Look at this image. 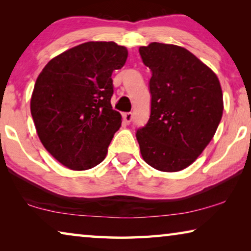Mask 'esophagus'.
<instances>
[{"label": "esophagus", "instance_id": "34e87169", "mask_svg": "<svg viewBox=\"0 0 251 251\" xmlns=\"http://www.w3.org/2000/svg\"><path fill=\"white\" fill-rule=\"evenodd\" d=\"M123 120H124L126 124H130V122L133 121V113L123 114Z\"/></svg>", "mask_w": 251, "mask_h": 251}]
</instances>
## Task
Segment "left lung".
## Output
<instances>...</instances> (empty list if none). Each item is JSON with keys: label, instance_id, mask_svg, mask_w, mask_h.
Instances as JSON below:
<instances>
[{"label": "left lung", "instance_id": "left-lung-1", "mask_svg": "<svg viewBox=\"0 0 251 251\" xmlns=\"http://www.w3.org/2000/svg\"><path fill=\"white\" fill-rule=\"evenodd\" d=\"M143 63L151 72V116L136 131L144 160L161 172L192 165L214 137L224 103L218 77L180 46H141Z\"/></svg>", "mask_w": 251, "mask_h": 251}]
</instances>
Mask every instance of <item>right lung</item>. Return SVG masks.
<instances>
[{"instance_id":"1","label":"right lung","mask_w":251,"mask_h":251,"mask_svg":"<svg viewBox=\"0 0 251 251\" xmlns=\"http://www.w3.org/2000/svg\"><path fill=\"white\" fill-rule=\"evenodd\" d=\"M127 49L87 42L46 64L36 79L31 114L43 146L73 171L95 167L122 124L110 104L112 73L125 65Z\"/></svg>"}]
</instances>
